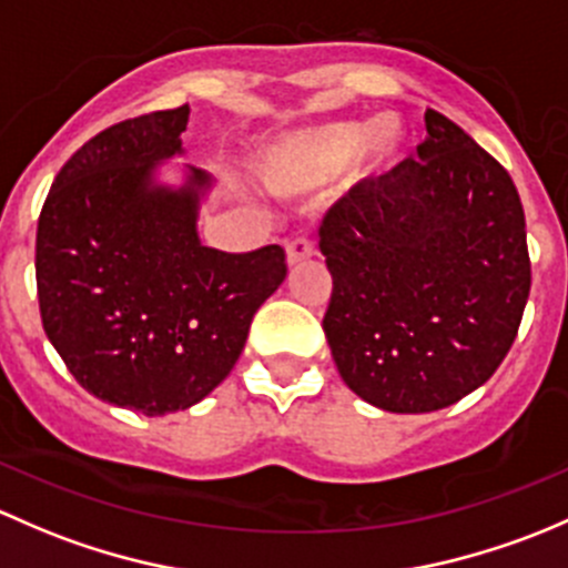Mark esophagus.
Masks as SVG:
<instances>
[{"instance_id":"34e87169","label":"esophagus","mask_w":568,"mask_h":568,"mask_svg":"<svg viewBox=\"0 0 568 568\" xmlns=\"http://www.w3.org/2000/svg\"><path fill=\"white\" fill-rule=\"evenodd\" d=\"M312 254H314V243L306 241V237H295V241L286 245V265L290 267L301 265V262L308 260Z\"/></svg>"}]
</instances>
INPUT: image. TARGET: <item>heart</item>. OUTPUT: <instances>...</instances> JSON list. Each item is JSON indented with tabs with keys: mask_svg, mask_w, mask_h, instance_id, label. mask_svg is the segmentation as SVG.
<instances>
[{
	"mask_svg": "<svg viewBox=\"0 0 568 568\" xmlns=\"http://www.w3.org/2000/svg\"><path fill=\"white\" fill-rule=\"evenodd\" d=\"M402 144L405 125L394 111L372 122H323L278 139L267 153L265 174L276 189L303 191L327 183L349 163V178L364 183L399 161Z\"/></svg>",
	"mask_w": 568,
	"mask_h": 568,
	"instance_id": "b5f03b06",
	"label": "heart"
}]
</instances>
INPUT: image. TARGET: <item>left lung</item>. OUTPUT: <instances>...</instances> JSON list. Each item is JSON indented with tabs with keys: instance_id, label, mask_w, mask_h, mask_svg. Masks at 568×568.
I'll return each instance as SVG.
<instances>
[{
	"instance_id": "obj_1",
	"label": "left lung",
	"mask_w": 568,
	"mask_h": 568,
	"mask_svg": "<svg viewBox=\"0 0 568 568\" xmlns=\"http://www.w3.org/2000/svg\"><path fill=\"white\" fill-rule=\"evenodd\" d=\"M418 158L338 199L320 226L336 369L388 413H432L487 383L530 292L514 180L440 111Z\"/></svg>"
}]
</instances>
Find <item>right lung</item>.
I'll use <instances>...</instances> for the list:
<instances>
[{
	"label": "right lung",
	"instance_id": "obj_1",
	"mask_svg": "<svg viewBox=\"0 0 568 568\" xmlns=\"http://www.w3.org/2000/svg\"><path fill=\"white\" fill-rule=\"evenodd\" d=\"M189 106L116 122L60 169L38 221L43 331L68 372L109 405L189 410L241 358L256 308L286 276L282 245L226 254L199 241L213 178L158 166L183 155Z\"/></svg>",
	"mask_w": 568,
	"mask_h": 568
}]
</instances>
